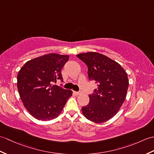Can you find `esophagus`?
I'll return each mask as SVG.
<instances>
[{
  "instance_id": "esophagus-1",
  "label": "esophagus",
  "mask_w": 154,
  "mask_h": 154,
  "mask_svg": "<svg viewBox=\"0 0 154 154\" xmlns=\"http://www.w3.org/2000/svg\"><path fill=\"white\" fill-rule=\"evenodd\" d=\"M73 93H74L75 94H76V95H80V94H82V92H76V91H73Z\"/></svg>"
}]
</instances>
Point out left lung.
Here are the masks:
<instances>
[{"instance_id":"8db88e82","label":"left lung","mask_w":154,"mask_h":154,"mask_svg":"<svg viewBox=\"0 0 154 154\" xmlns=\"http://www.w3.org/2000/svg\"><path fill=\"white\" fill-rule=\"evenodd\" d=\"M77 56L87 66L89 80L98 83V88L88 95V104L82 107V112L92 122H106L116 115L126 98L127 73L116 61L102 54L89 52Z\"/></svg>"}]
</instances>
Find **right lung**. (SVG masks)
Wrapping results in <instances>:
<instances>
[{
    "label": "right lung",
    "mask_w": 154,
    "mask_h": 154,
    "mask_svg": "<svg viewBox=\"0 0 154 154\" xmlns=\"http://www.w3.org/2000/svg\"><path fill=\"white\" fill-rule=\"evenodd\" d=\"M68 60V55L48 54L28 61L19 71L17 86L20 96L35 119H55L72 95L71 90L52 85L58 79L63 82L62 69Z\"/></svg>",
    "instance_id": "add662e5"
}]
</instances>
